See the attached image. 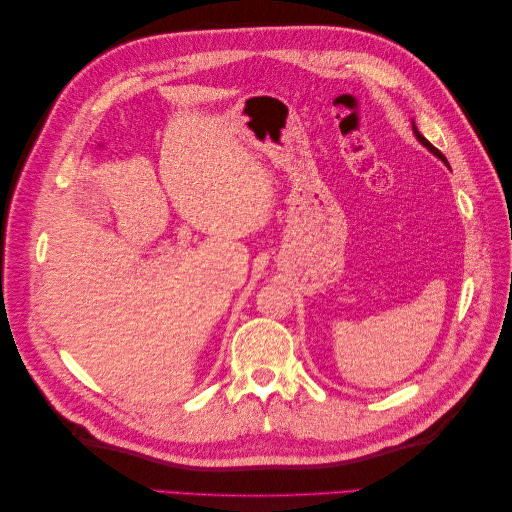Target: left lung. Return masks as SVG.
Wrapping results in <instances>:
<instances>
[{
	"instance_id": "obj_1",
	"label": "left lung",
	"mask_w": 512,
	"mask_h": 512,
	"mask_svg": "<svg viewBox=\"0 0 512 512\" xmlns=\"http://www.w3.org/2000/svg\"><path fill=\"white\" fill-rule=\"evenodd\" d=\"M412 130H414V136L418 138V143H421L423 147H427V149H429V151L433 153V156H436V158H440V160H442V162H444V164L448 166V160H446V158L442 156V151H440V149H436V147H433V145H431V143L427 141V138H425V136H423L421 132H418V130H416V126H414V123H412ZM448 168H451V166H448Z\"/></svg>"
}]
</instances>
